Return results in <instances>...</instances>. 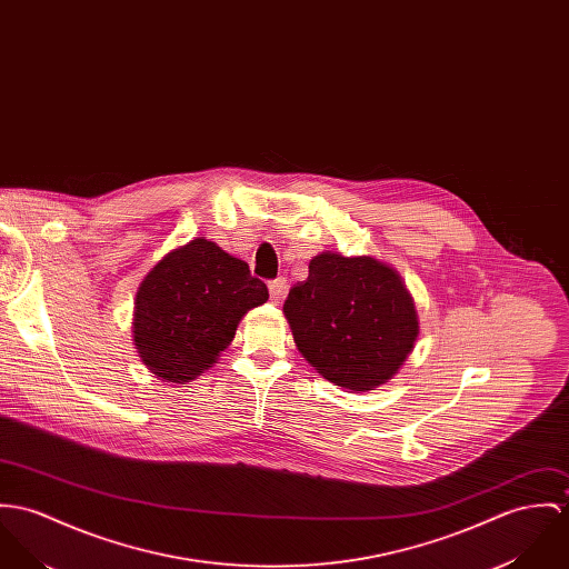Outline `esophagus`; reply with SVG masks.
I'll return each instance as SVG.
<instances>
[{
  "instance_id": "obj_1",
  "label": "esophagus",
  "mask_w": 569,
  "mask_h": 569,
  "mask_svg": "<svg viewBox=\"0 0 569 569\" xmlns=\"http://www.w3.org/2000/svg\"><path fill=\"white\" fill-rule=\"evenodd\" d=\"M267 287H269V298H271V302H273V305H282L284 296H287V289H289L287 280H284V278H276V280H271Z\"/></svg>"
}]
</instances>
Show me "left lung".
<instances>
[{"label":"left lung","instance_id":"8db88e82","mask_svg":"<svg viewBox=\"0 0 569 569\" xmlns=\"http://www.w3.org/2000/svg\"><path fill=\"white\" fill-rule=\"evenodd\" d=\"M284 317L302 357L350 391L387 382L419 332L402 278L371 257H315L309 278L289 291Z\"/></svg>","mask_w":569,"mask_h":569}]
</instances>
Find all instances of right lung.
Here are the masks:
<instances>
[{
	"instance_id": "obj_1",
	"label": "right lung",
	"mask_w": 569,
	"mask_h": 569,
	"mask_svg": "<svg viewBox=\"0 0 569 569\" xmlns=\"http://www.w3.org/2000/svg\"><path fill=\"white\" fill-rule=\"evenodd\" d=\"M269 291L248 262L207 239L169 252L146 276L134 302V346L158 378L184 385L212 367L241 317Z\"/></svg>"
}]
</instances>
